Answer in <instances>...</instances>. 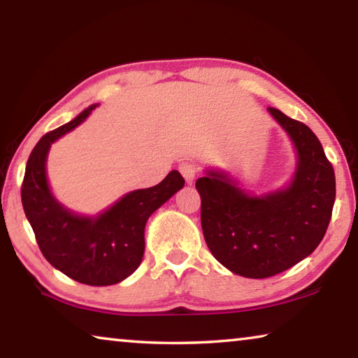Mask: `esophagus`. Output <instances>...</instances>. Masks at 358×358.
Segmentation results:
<instances>
[{"label":"esophagus","mask_w":358,"mask_h":358,"mask_svg":"<svg viewBox=\"0 0 358 358\" xmlns=\"http://www.w3.org/2000/svg\"><path fill=\"white\" fill-rule=\"evenodd\" d=\"M180 173L183 175V178L188 181V183L191 185L192 181L196 180V175H197V166L192 161H183L180 164Z\"/></svg>","instance_id":"esophagus-1"}]
</instances>
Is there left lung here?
Wrapping results in <instances>:
<instances>
[{
  "mask_svg": "<svg viewBox=\"0 0 358 358\" xmlns=\"http://www.w3.org/2000/svg\"><path fill=\"white\" fill-rule=\"evenodd\" d=\"M292 138L296 170L287 188L253 196L221 170L196 181L202 232L224 268L248 279L290 269L315 250L331 220L336 181L322 143L306 124L268 108Z\"/></svg>",
  "mask_w": 358,
  "mask_h": 358,
  "instance_id": "obj_1",
  "label": "left lung"
}]
</instances>
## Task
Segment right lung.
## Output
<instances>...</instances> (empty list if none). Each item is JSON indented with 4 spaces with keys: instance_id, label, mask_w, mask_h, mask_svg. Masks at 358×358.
<instances>
[{
    "instance_id": "1",
    "label": "right lung",
    "mask_w": 358,
    "mask_h": 358,
    "mask_svg": "<svg viewBox=\"0 0 358 358\" xmlns=\"http://www.w3.org/2000/svg\"><path fill=\"white\" fill-rule=\"evenodd\" d=\"M97 105L38 141L28 157L22 206L35 232L39 250L70 279L94 287L115 285L138 268L145 253V224L152 212L185 186L172 170L152 188L132 191L97 217H83L65 208L50 192L46 159L50 145L78 127Z\"/></svg>"
}]
</instances>
